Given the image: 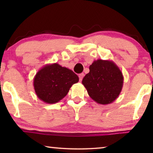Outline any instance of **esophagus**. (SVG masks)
I'll return each mask as SVG.
<instances>
[{
  "mask_svg": "<svg viewBox=\"0 0 153 153\" xmlns=\"http://www.w3.org/2000/svg\"><path fill=\"white\" fill-rule=\"evenodd\" d=\"M84 73H82V74H80L79 75V81L80 82L82 81V79H83V77H84Z\"/></svg>",
  "mask_w": 153,
  "mask_h": 153,
  "instance_id": "esophagus-1",
  "label": "esophagus"
}]
</instances>
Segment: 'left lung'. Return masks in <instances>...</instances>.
<instances>
[{
  "label": "left lung",
  "mask_w": 153,
  "mask_h": 153,
  "mask_svg": "<svg viewBox=\"0 0 153 153\" xmlns=\"http://www.w3.org/2000/svg\"><path fill=\"white\" fill-rule=\"evenodd\" d=\"M90 72L82 84L90 97L100 105H108L117 99L123 84V76L113 61L98 59L89 67Z\"/></svg>",
  "instance_id": "left-lung-1"
}]
</instances>
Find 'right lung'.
<instances>
[{
	"label": "right lung",
	"instance_id": "obj_1",
	"mask_svg": "<svg viewBox=\"0 0 153 153\" xmlns=\"http://www.w3.org/2000/svg\"><path fill=\"white\" fill-rule=\"evenodd\" d=\"M79 77L73 71L58 63L48 64L37 72L33 87L38 98L47 104H54L65 97Z\"/></svg>",
	"mask_w": 153,
	"mask_h": 153
}]
</instances>
